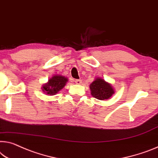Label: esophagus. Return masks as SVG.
<instances>
[{
	"instance_id": "34e87169",
	"label": "esophagus",
	"mask_w": 158,
	"mask_h": 158,
	"mask_svg": "<svg viewBox=\"0 0 158 158\" xmlns=\"http://www.w3.org/2000/svg\"><path fill=\"white\" fill-rule=\"evenodd\" d=\"M75 82L77 85H81L82 83V81L81 80H76V81H75Z\"/></svg>"
}]
</instances>
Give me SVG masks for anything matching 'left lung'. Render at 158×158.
<instances>
[{
	"instance_id": "obj_1",
	"label": "left lung",
	"mask_w": 158,
	"mask_h": 158,
	"mask_svg": "<svg viewBox=\"0 0 158 158\" xmlns=\"http://www.w3.org/2000/svg\"><path fill=\"white\" fill-rule=\"evenodd\" d=\"M89 88L92 95L99 100L107 99L114 94V90L111 84L100 77H97L95 81L89 85Z\"/></svg>"
}]
</instances>
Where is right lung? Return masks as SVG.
<instances>
[{
    "label": "right lung",
    "mask_w": 158,
    "mask_h": 158,
    "mask_svg": "<svg viewBox=\"0 0 158 158\" xmlns=\"http://www.w3.org/2000/svg\"><path fill=\"white\" fill-rule=\"evenodd\" d=\"M67 82V77L60 75H55L48 80V82L43 85L42 91L48 95H54L64 88Z\"/></svg>",
    "instance_id": "add662e5"
}]
</instances>
